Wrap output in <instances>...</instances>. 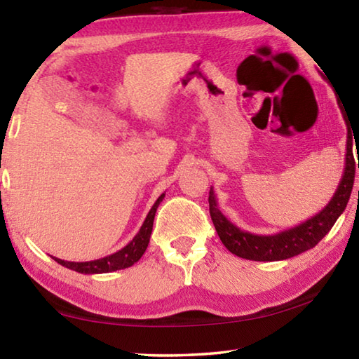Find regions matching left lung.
Segmentation results:
<instances>
[{
    "instance_id": "left-lung-1",
    "label": "left lung",
    "mask_w": 359,
    "mask_h": 359,
    "mask_svg": "<svg viewBox=\"0 0 359 359\" xmlns=\"http://www.w3.org/2000/svg\"><path fill=\"white\" fill-rule=\"evenodd\" d=\"M344 116V114H342ZM346 120V116H344ZM347 125V154H346V168L342 172L339 185L334 191L332 201L325 207L315 215L313 217L307 219L306 222L288 228L285 231H280L271 236H259L248 231L241 230L230 222L217 207V201L212 187L210 189V215L215 224L216 231L220 241L228 251L233 255L239 256L248 261H284V259L293 257L304 253L310 248H313L316 243L321 241L324 236L332 230V226L337 222L338 217L346 210L347 202L350 199L355 180V157L352 151V131L346 120ZM359 168V160H358Z\"/></svg>"
}]
</instances>
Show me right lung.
Masks as SVG:
<instances>
[{
  "label": "right lung",
  "mask_w": 359,
  "mask_h": 359,
  "mask_svg": "<svg viewBox=\"0 0 359 359\" xmlns=\"http://www.w3.org/2000/svg\"><path fill=\"white\" fill-rule=\"evenodd\" d=\"M163 197H165V193L158 197L154 205H152V208L149 210L148 216L144 219L143 225L140 226L139 233L134 236V239L129 242L126 247L116 251L114 255L104 256L102 259H95V261H88V262H69L53 256L52 259L53 261H57L60 265L66 266V269L79 271L83 274H100V273H111V271L128 269V266H131L139 261L144 251H147L149 238H151V231H152V224H154L156 211L158 208L160 202L163 201Z\"/></svg>",
  "instance_id": "right-lung-1"
}]
</instances>
